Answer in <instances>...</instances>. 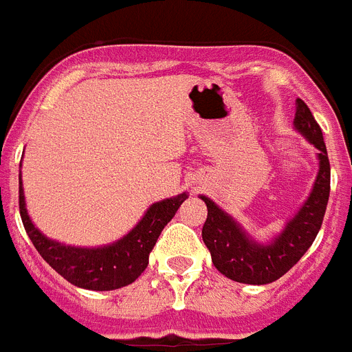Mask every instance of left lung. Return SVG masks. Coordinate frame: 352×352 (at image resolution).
I'll use <instances>...</instances> for the list:
<instances>
[{"instance_id":"left-lung-1","label":"left lung","mask_w":352,"mask_h":352,"mask_svg":"<svg viewBox=\"0 0 352 352\" xmlns=\"http://www.w3.org/2000/svg\"><path fill=\"white\" fill-rule=\"evenodd\" d=\"M295 107V127L318 149L320 170L311 196L272 245L254 243L216 203L201 196L208 210L201 230L203 243L210 250L214 266L225 277L237 283L270 284L283 277L313 245L324 221L331 188V165L326 144L320 126L316 124L306 102L297 98Z\"/></svg>"}]
</instances>
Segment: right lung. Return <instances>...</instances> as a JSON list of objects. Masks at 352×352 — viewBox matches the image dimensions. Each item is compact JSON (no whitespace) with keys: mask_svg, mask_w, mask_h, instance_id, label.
<instances>
[{"mask_svg":"<svg viewBox=\"0 0 352 352\" xmlns=\"http://www.w3.org/2000/svg\"><path fill=\"white\" fill-rule=\"evenodd\" d=\"M187 199V194L169 197L155 203L147 210L142 221L115 245L104 248H75L46 239L45 235L32 225L26 214L23 187L19 182V214L26 234L34 243L41 257L50 264L59 275L74 286L84 289L109 292L135 283L144 274L149 263V254L156 245L164 226L178 212L179 205Z\"/></svg>","mask_w":352,"mask_h":352,"instance_id":"1","label":"right lung"}]
</instances>
